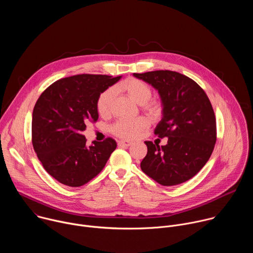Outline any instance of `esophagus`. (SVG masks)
I'll use <instances>...</instances> for the list:
<instances>
[{"label": "esophagus", "mask_w": 253, "mask_h": 253, "mask_svg": "<svg viewBox=\"0 0 253 253\" xmlns=\"http://www.w3.org/2000/svg\"><path fill=\"white\" fill-rule=\"evenodd\" d=\"M132 142H129V141H123V140H121V141H119L118 142V145L119 146H124V147H129V146H131L132 145Z\"/></svg>", "instance_id": "obj_1"}]
</instances>
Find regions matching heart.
Masks as SVG:
<instances>
[{
	"label": "heart",
	"mask_w": 253,
	"mask_h": 253,
	"mask_svg": "<svg viewBox=\"0 0 253 253\" xmlns=\"http://www.w3.org/2000/svg\"><path fill=\"white\" fill-rule=\"evenodd\" d=\"M115 90L126 93L135 102L140 104L142 110L145 111L152 118H159L162 114V104L157 100H151V87L137 78L129 77L123 80ZM114 91L108 88L101 92L96 101V110L102 117H107L111 112ZM149 119L140 116L133 120H118L110 126V132L122 139L132 140L140 136V134L149 127Z\"/></svg>",
	"instance_id": "1"
}]
</instances>
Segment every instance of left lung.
<instances>
[{"instance_id": "left-lung-1", "label": "left lung", "mask_w": 253, "mask_h": 253, "mask_svg": "<svg viewBox=\"0 0 253 253\" xmlns=\"http://www.w3.org/2000/svg\"><path fill=\"white\" fill-rule=\"evenodd\" d=\"M158 90L163 117L155 128L164 146L145 141L147 154L142 171L163 186L183 183L209 160L216 142V119L204 90L189 77L169 70L134 73Z\"/></svg>"}]
</instances>
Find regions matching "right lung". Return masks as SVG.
Wrapping results in <instances>:
<instances>
[{
	"instance_id": "add662e5",
	"label": "right lung",
	"mask_w": 253,
	"mask_h": 253,
	"mask_svg": "<svg viewBox=\"0 0 253 253\" xmlns=\"http://www.w3.org/2000/svg\"><path fill=\"white\" fill-rule=\"evenodd\" d=\"M121 77L80 74L60 79L39 97L32 118V143L45 170L60 183L80 187L96 177L117 144L108 137L87 146L83 131L98 120L96 101Z\"/></svg>"
}]
</instances>
